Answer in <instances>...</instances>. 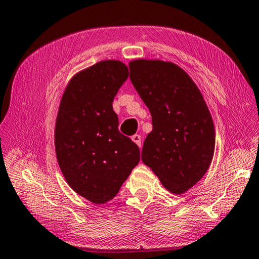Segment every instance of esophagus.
Here are the masks:
<instances>
[{
  "label": "esophagus",
  "instance_id": "obj_1",
  "mask_svg": "<svg viewBox=\"0 0 259 259\" xmlns=\"http://www.w3.org/2000/svg\"><path fill=\"white\" fill-rule=\"evenodd\" d=\"M131 139H133V142H135L136 144H137L139 147L142 146V136H140V135H134L133 138H131Z\"/></svg>",
  "mask_w": 259,
  "mask_h": 259
}]
</instances>
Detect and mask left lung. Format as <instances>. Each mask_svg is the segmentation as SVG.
Here are the masks:
<instances>
[{"label": "left lung", "mask_w": 259, "mask_h": 259, "mask_svg": "<svg viewBox=\"0 0 259 259\" xmlns=\"http://www.w3.org/2000/svg\"><path fill=\"white\" fill-rule=\"evenodd\" d=\"M130 80L152 115L153 130L142 160L174 194L190 190L207 172L214 151V126L190 75L176 64L137 59Z\"/></svg>", "instance_id": "1"}]
</instances>
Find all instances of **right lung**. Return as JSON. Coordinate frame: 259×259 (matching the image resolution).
<instances>
[{"instance_id":"1","label":"right lung","mask_w":259,"mask_h":259,"mask_svg":"<svg viewBox=\"0 0 259 259\" xmlns=\"http://www.w3.org/2000/svg\"><path fill=\"white\" fill-rule=\"evenodd\" d=\"M128 75L120 60L99 61L75 74L60 100L58 164L68 185L96 204L112 200L140 160L139 147L119 131L112 105Z\"/></svg>"}]
</instances>
